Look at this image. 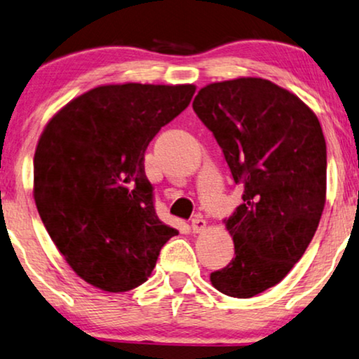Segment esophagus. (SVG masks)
I'll return each mask as SVG.
<instances>
[{"label":"esophagus","instance_id":"obj_1","mask_svg":"<svg viewBox=\"0 0 359 359\" xmlns=\"http://www.w3.org/2000/svg\"><path fill=\"white\" fill-rule=\"evenodd\" d=\"M205 228H207V222H205L202 215H195V217L192 218V229H194V233L203 231Z\"/></svg>","mask_w":359,"mask_h":359}]
</instances>
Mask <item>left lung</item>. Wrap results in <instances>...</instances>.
Here are the masks:
<instances>
[{
  "instance_id": "obj_1",
  "label": "left lung",
  "mask_w": 359,
  "mask_h": 359,
  "mask_svg": "<svg viewBox=\"0 0 359 359\" xmlns=\"http://www.w3.org/2000/svg\"><path fill=\"white\" fill-rule=\"evenodd\" d=\"M192 107L245 189L224 219L235 257L210 280L229 297H255L289 274L318 228L327 198L322 126L297 95L257 76L210 83Z\"/></svg>"
}]
</instances>
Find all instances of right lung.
Returning a JSON list of instances; mask_svg holds the SVG:
<instances>
[{"instance_id":"right-lung-1","label":"right lung","mask_w":359,"mask_h":359,"mask_svg":"<svg viewBox=\"0 0 359 359\" xmlns=\"http://www.w3.org/2000/svg\"><path fill=\"white\" fill-rule=\"evenodd\" d=\"M194 93L189 83L102 85L46 124L34 154L36 207L85 283L107 292L137 287L179 235L157 218L144 152Z\"/></svg>"}]
</instances>
